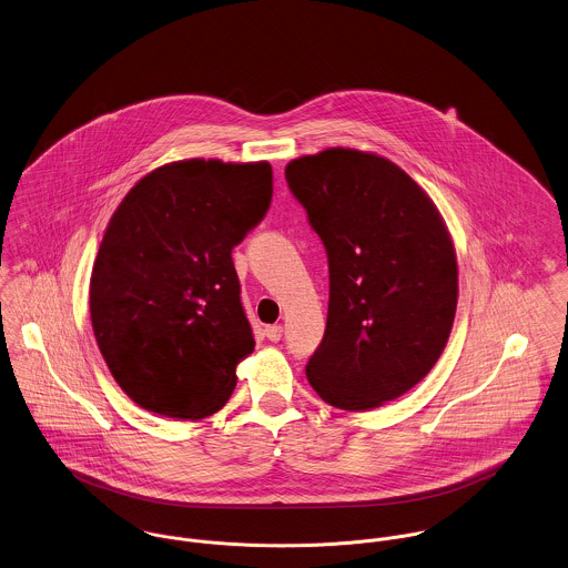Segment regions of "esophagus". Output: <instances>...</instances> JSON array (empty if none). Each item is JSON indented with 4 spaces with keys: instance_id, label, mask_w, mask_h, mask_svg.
Masks as SVG:
<instances>
[{
    "instance_id": "obj_1",
    "label": "esophagus",
    "mask_w": 568,
    "mask_h": 568,
    "mask_svg": "<svg viewBox=\"0 0 568 568\" xmlns=\"http://www.w3.org/2000/svg\"><path fill=\"white\" fill-rule=\"evenodd\" d=\"M265 337H267L270 342H278V339L283 337V326H278V324L265 326Z\"/></svg>"
}]
</instances>
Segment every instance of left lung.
I'll return each mask as SVG.
<instances>
[{
  "label": "left lung",
  "instance_id": "1",
  "mask_svg": "<svg viewBox=\"0 0 568 568\" xmlns=\"http://www.w3.org/2000/svg\"><path fill=\"white\" fill-rule=\"evenodd\" d=\"M285 179L328 257L324 339L306 378L331 406L369 410L413 389L445 348L458 265L430 196L389 160L326 149Z\"/></svg>",
  "mask_w": 568,
  "mask_h": 568
}]
</instances>
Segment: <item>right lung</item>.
Instances as JSON below:
<instances>
[{
    "mask_svg": "<svg viewBox=\"0 0 568 568\" xmlns=\"http://www.w3.org/2000/svg\"><path fill=\"white\" fill-rule=\"evenodd\" d=\"M272 201L267 162L183 160L119 205L90 276V320L114 381L158 415L203 419L255 349L231 251Z\"/></svg>",
    "mask_w": 568,
    "mask_h": 568,
    "instance_id": "1",
    "label": "right lung"
}]
</instances>
